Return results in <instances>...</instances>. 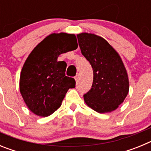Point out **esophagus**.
Returning <instances> with one entry per match:
<instances>
[{
	"instance_id": "obj_1",
	"label": "esophagus",
	"mask_w": 151,
	"mask_h": 151,
	"mask_svg": "<svg viewBox=\"0 0 151 151\" xmlns=\"http://www.w3.org/2000/svg\"><path fill=\"white\" fill-rule=\"evenodd\" d=\"M78 78H79V74H77L76 76H75V80L76 81V82H78Z\"/></svg>"
}]
</instances>
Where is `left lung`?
Masks as SVG:
<instances>
[{
    "instance_id": "obj_1",
    "label": "left lung",
    "mask_w": 151,
    "mask_h": 151,
    "mask_svg": "<svg viewBox=\"0 0 151 151\" xmlns=\"http://www.w3.org/2000/svg\"><path fill=\"white\" fill-rule=\"evenodd\" d=\"M82 54L93 69L91 88L84 94L85 104L100 113L116 110L129 91L128 73L119 54L101 36L77 35Z\"/></svg>"
}]
</instances>
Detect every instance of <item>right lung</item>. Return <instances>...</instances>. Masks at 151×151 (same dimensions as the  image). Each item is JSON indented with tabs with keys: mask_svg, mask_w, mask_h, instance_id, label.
Returning <instances> with one entry per match:
<instances>
[{
	"mask_svg": "<svg viewBox=\"0 0 151 151\" xmlns=\"http://www.w3.org/2000/svg\"><path fill=\"white\" fill-rule=\"evenodd\" d=\"M76 37L65 32L52 33L31 52L22 66L19 91L31 112L41 117L51 115L61 106L73 78L66 76V63L57 61L61 54L77 49Z\"/></svg>",
	"mask_w": 151,
	"mask_h": 151,
	"instance_id": "right-lung-1",
	"label": "right lung"
}]
</instances>
